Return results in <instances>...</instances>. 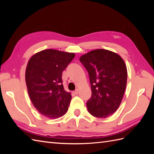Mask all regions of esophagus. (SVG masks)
<instances>
[{
  "label": "esophagus",
  "instance_id": "obj_1",
  "mask_svg": "<svg viewBox=\"0 0 154 154\" xmlns=\"http://www.w3.org/2000/svg\"><path fill=\"white\" fill-rule=\"evenodd\" d=\"M79 93V89H77L76 90H75V91H74V93H75V94H77Z\"/></svg>",
  "mask_w": 154,
  "mask_h": 154
}]
</instances>
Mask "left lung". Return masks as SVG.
<instances>
[{
  "mask_svg": "<svg viewBox=\"0 0 154 154\" xmlns=\"http://www.w3.org/2000/svg\"><path fill=\"white\" fill-rule=\"evenodd\" d=\"M80 61L89 75L92 95L87 109L98 118L112 115L119 109L127 83V68L116 53L97 49L81 55Z\"/></svg>",
  "mask_w": 154,
  "mask_h": 154,
  "instance_id": "obj_1",
  "label": "left lung"
}]
</instances>
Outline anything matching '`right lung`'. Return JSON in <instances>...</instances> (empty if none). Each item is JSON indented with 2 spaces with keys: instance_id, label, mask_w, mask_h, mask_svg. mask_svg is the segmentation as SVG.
I'll use <instances>...</instances> for the list:
<instances>
[{
  "instance_id": "1",
  "label": "right lung",
  "mask_w": 154,
  "mask_h": 154,
  "mask_svg": "<svg viewBox=\"0 0 154 154\" xmlns=\"http://www.w3.org/2000/svg\"><path fill=\"white\" fill-rule=\"evenodd\" d=\"M75 55L48 49L34 54L28 62L25 79L29 97L38 112L48 119L60 118L68 110L71 95L64 89L61 76Z\"/></svg>"
}]
</instances>
